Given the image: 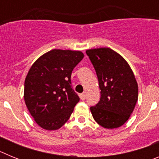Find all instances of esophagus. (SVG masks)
I'll use <instances>...</instances> for the list:
<instances>
[{
	"instance_id": "obj_1",
	"label": "esophagus",
	"mask_w": 159,
	"mask_h": 159,
	"mask_svg": "<svg viewBox=\"0 0 159 159\" xmlns=\"http://www.w3.org/2000/svg\"><path fill=\"white\" fill-rule=\"evenodd\" d=\"M85 98H86V93H85V92H84V93H82L80 95V99H82V100H84V99H85Z\"/></svg>"
}]
</instances>
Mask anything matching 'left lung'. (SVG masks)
I'll return each instance as SVG.
<instances>
[{"mask_svg": "<svg viewBox=\"0 0 159 159\" xmlns=\"http://www.w3.org/2000/svg\"><path fill=\"white\" fill-rule=\"evenodd\" d=\"M96 72L100 100L90 108L101 127L115 129L128 120L135 107L139 88L133 71L121 55L109 48L88 49Z\"/></svg>", "mask_w": 159, "mask_h": 159, "instance_id": "1", "label": "left lung"}]
</instances>
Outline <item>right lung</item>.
Instances as JSON below:
<instances>
[{"mask_svg": "<svg viewBox=\"0 0 159 159\" xmlns=\"http://www.w3.org/2000/svg\"><path fill=\"white\" fill-rule=\"evenodd\" d=\"M80 51L52 49L31 66L25 80V104L35 122L44 130H58L68 120L80 98L71 86Z\"/></svg>", "mask_w": 159, "mask_h": 159, "instance_id": "right-lung-1", "label": "right lung"}]
</instances>
